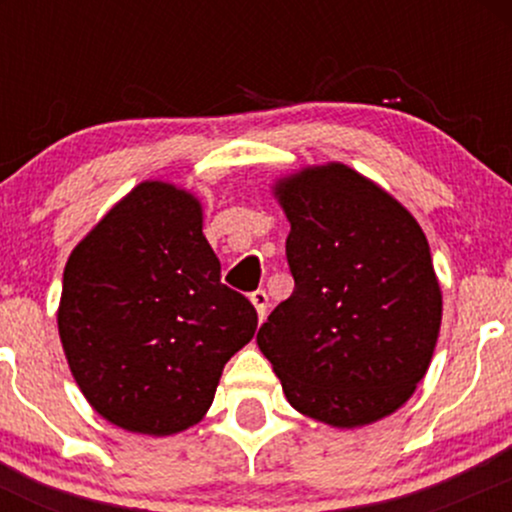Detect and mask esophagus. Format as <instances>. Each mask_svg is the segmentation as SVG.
<instances>
[{"mask_svg": "<svg viewBox=\"0 0 512 512\" xmlns=\"http://www.w3.org/2000/svg\"><path fill=\"white\" fill-rule=\"evenodd\" d=\"M250 301H252V305H255V310H257V315H260V320H264V315H267V305H269L267 293H264L262 289L255 291V293H250Z\"/></svg>", "mask_w": 512, "mask_h": 512, "instance_id": "obj_1", "label": "esophagus"}]
</instances>
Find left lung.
Segmentation results:
<instances>
[{"instance_id":"left-lung-1","label":"left lung","mask_w":512,"mask_h":512,"mask_svg":"<svg viewBox=\"0 0 512 512\" xmlns=\"http://www.w3.org/2000/svg\"><path fill=\"white\" fill-rule=\"evenodd\" d=\"M293 293L257 332L289 404L334 428L385 419L436 349L443 293L419 221L344 163L274 182Z\"/></svg>"}]
</instances>
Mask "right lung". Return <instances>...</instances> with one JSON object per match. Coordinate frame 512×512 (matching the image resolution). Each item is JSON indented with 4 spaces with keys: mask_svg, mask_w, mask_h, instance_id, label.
<instances>
[{
    "mask_svg": "<svg viewBox=\"0 0 512 512\" xmlns=\"http://www.w3.org/2000/svg\"><path fill=\"white\" fill-rule=\"evenodd\" d=\"M57 330L86 402L110 424L161 438L204 419L257 313L221 284L202 202L144 180L69 255Z\"/></svg>",
    "mask_w": 512,
    "mask_h": 512,
    "instance_id": "right-lung-1",
    "label": "right lung"
}]
</instances>
